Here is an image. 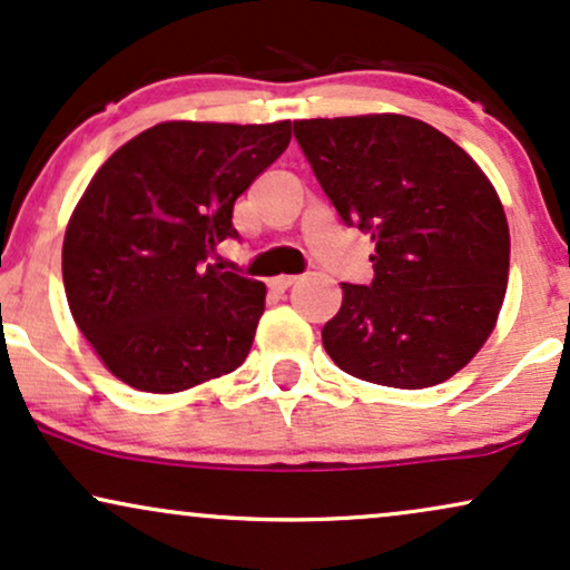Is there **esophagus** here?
<instances>
[{
	"mask_svg": "<svg viewBox=\"0 0 570 570\" xmlns=\"http://www.w3.org/2000/svg\"><path fill=\"white\" fill-rule=\"evenodd\" d=\"M292 284H297V276H276V278H271V289L273 292H286Z\"/></svg>",
	"mask_w": 570,
	"mask_h": 570,
	"instance_id": "obj_1",
	"label": "esophagus"
}]
</instances>
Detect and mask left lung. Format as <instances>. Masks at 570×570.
Returning <instances> with one entry per match:
<instances>
[{
    "mask_svg": "<svg viewBox=\"0 0 570 570\" xmlns=\"http://www.w3.org/2000/svg\"><path fill=\"white\" fill-rule=\"evenodd\" d=\"M345 225L376 244L372 284H342L321 340L342 372L420 390L481 351L510 273V228L489 177L435 127L397 114L294 121Z\"/></svg>",
    "mask_w": 570,
    "mask_h": 570,
    "instance_id": "1",
    "label": "left lung"
}]
</instances>
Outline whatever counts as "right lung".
<instances>
[{"instance_id": "add662e5", "label": "right lung", "mask_w": 570, "mask_h": 570, "mask_svg": "<svg viewBox=\"0 0 570 570\" xmlns=\"http://www.w3.org/2000/svg\"><path fill=\"white\" fill-rule=\"evenodd\" d=\"M289 121H164L89 180L63 238V286L108 372L180 393L249 355L265 284L204 267L233 228L236 198L284 154Z\"/></svg>"}]
</instances>
